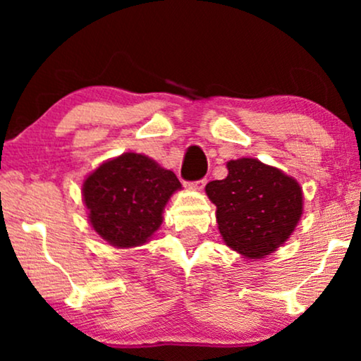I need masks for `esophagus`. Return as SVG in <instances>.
Instances as JSON below:
<instances>
[{
  "mask_svg": "<svg viewBox=\"0 0 361 361\" xmlns=\"http://www.w3.org/2000/svg\"><path fill=\"white\" fill-rule=\"evenodd\" d=\"M205 184H207V179L204 177V179H199V180H195V182H190L189 184V187H192V189H195V190H202L205 187Z\"/></svg>",
  "mask_w": 361,
  "mask_h": 361,
  "instance_id": "esophagus-1",
  "label": "esophagus"
}]
</instances>
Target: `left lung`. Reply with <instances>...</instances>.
<instances>
[{"label": "left lung", "mask_w": 361, "mask_h": 361, "mask_svg": "<svg viewBox=\"0 0 361 361\" xmlns=\"http://www.w3.org/2000/svg\"><path fill=\"white\" fill-rule=\"evenodd\" d=\"M228 176L205 192L216 205V224L226 245L246 258L273 253L302 215V190L293 177L253 157L230 161Z\"/></svg>", "instance_id": "1"}]
</instances>
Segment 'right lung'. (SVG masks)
Returning a JSON list of instances; mask_svg holds the SVG:
<instances>
[{"instance_id": "obj_1", "label": "right lung", "mask_w": 361, "mask_h": 361, "mask_svg": "<svg viewBox=\"0 0 361 361\" xmlns=\"http://www.w3.org/2000/svg\"><path fill=\"white\" fill-rule=\"evenodd\" d=\"M180 182L149 157L125 152L83 182L93 230L118 248L146 243L162 224V210Z\"/></svg>"}]
</instances>
